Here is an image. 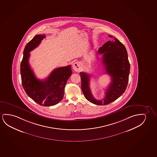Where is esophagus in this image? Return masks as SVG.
<instances>
[{"label": "esophagus", "mask_w": 157, "mask_h": 157, "mask_svg": "<svg viewBox=\"0 0 157 157\" xmlns=\"http://www.w3.org/2000/svg\"><path fill=\"white\" fill-rule=\"evenodd\" d=\"M73 68L75 72H79L81 70V65L79 62H75L73 64Z\"/></svg>", "instance_id": "1"}]
</instances>
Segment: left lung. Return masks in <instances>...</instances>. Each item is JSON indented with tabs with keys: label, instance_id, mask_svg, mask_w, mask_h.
<instances>
[{
	"label": "left lung",
	"instance_id": "8db88e82",
	"mask_svg": "<svg viewBox=\"0 0 157 157\" xmlns=\"http://www.w3.org/2000/svg\"><path fill=\"white\" fill-rule=\"evenodd\" d=\"M113 38L112 36H109ZM97 54L102 55V64L106 72L111 76V82L105 92L102 100L93 97L90 88V75L86 73H80L82 89L85 98L90 102L98 105L109 104L124 93L127 87L130 74V64L125 46L114 38L99 48Z\"/></svg>",
	"mask_w": 157,
	"mask_h": 157
}]
</instances>
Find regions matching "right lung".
<instances>
[{"label": "right lung", "mask_w": 157, "mask_h": 157, "mask_svg": "<svg viewBox=\"0 0 157 157\" xmlns=\"http://www.w3.org/2000/svg\"><path fill=\"white\" fill-rule=\"evenodd\" d=\"M45 38V34L36 35L25 46L21 64V83L25 92L37 104L44 106H53L62 100L64 88L72 75L71 66L56 68L43 80L38 79L29 63L30 52L34 50Z\"/></svg>", "instance_id": "1"}]
</instances>
